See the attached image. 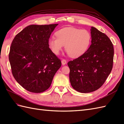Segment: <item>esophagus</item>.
I'll use <instances>...</instances> for the list:
<instances>
[{
	"instance_id": "obj_1",
	"label": "esophagus",
	"mask_w": 124,
	"mask_h": 124,
	"mask_svg": "<svg viewBox=\"0 0 124 124\" xmlns=\"http://www.w3.org/2000/svg\"><path fill=\"white\" fill-rule=\"evenodd\" d=\"M61 62H62V64L63 65H65L66 63V61L64 59H62V61H61Z\"/></svg>"
}]
</instances>
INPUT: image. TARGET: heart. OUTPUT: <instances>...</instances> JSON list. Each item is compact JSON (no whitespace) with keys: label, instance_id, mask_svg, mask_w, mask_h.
<instances>
[{"label":"heart","instance_id":"b5f03b06","mask_svg":"<svg viewBox=\"0 0 124 124\" xmlns=\"http://www.w3.org/2000/svg\"><path fill=\"white\" fill-rule=\"evenodd\" d=\"M55 38L49 40L48 45L52 52L58 55L63 46L69 55L73 58H77L86 52L89 48L92 41L90 32L86 29L68 27L56 31Z\"/></svg>","mask_w":124,"mask_h":124}]
</instances>
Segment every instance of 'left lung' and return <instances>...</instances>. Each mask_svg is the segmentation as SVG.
<instances>
[{"label":"left lung","instance_id":"left-lung-1","mask_svg":"<svg viewBox=\"0 0 124 124\" xmlns=\"http://www.w3.org/2000/svg\"><path fill=\"white\" fill-rule=\"evenodd\" d=\"M91 45L83 55L68 63L72 87L83 93L100 88L110 73L114 47L106 35L91 27Z\"/></svg>","mask_w":124,"mask_h":124}]
</instances>
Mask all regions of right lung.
I'll return each instance as SVG.
<instances>
[{
    "instance_id": "add662e5",
    "label": "right lung",
    "mask_w": 124,
    "mask_h": 124,
    "mask_svg": "<svg viewBox=\"0 0 124 124\" xmlns=\"http://www.w3.org/2000/svg\"><path fill=\"white\" fill-rule=\"evenodd\" d=\"M58 24H32L15 36L9 60L15 80L30 92H43L50 87L61 62L49 48L48 41Z\"/></svg>"
}]
</instances>
